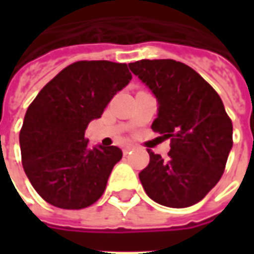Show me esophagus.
Instances as JSON below:
<instances>
[{
	"mask_svg": "<svg viewBox=\"0 0 254 254\" xmlns=\"http://www.w3.org/2000/svg\"><path fill=\"white\" fill-rule=\"evenodd\" d=\"M133 149H134V147H133V145H127V147L124 148V155L130 154V151H133Z\"/></svg>",
	"mask_w": 254,
	"mask_h": 254,
	"instance_id": "obj_1",
	"label": "esophagus"
}]
</instances>
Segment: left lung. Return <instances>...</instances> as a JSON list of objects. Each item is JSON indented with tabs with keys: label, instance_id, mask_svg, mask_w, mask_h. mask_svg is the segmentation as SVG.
I'll return each instance as SVG.
<instances>
[{
	"label": "left lung",
	"instance_id": "8db88e82",
	"mask_svg": "<svg viewBox=\"0 0 254 254\" xmlns=\"http://www.w3.org/2000/svg\"><path fill=\"white\" fill-rule=\"evenodd\" d=\"M129 67L158 100L155 132L171 138L169 156L148 151L138 178L155 202L190 207L202 200L223 174L233 148V124L216 91L185 64L141 60Z\"/></svg>",
	"mask_w": 254,
	"mask_h": 254
}]
</instances>
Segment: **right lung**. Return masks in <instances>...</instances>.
Listing matches in <instances>:
<instances>
[{"instance_id":"right-lung-1","label":"right lung","mask_w":254,"mask_h":254,"mask_svg":"<svg viewBox=\"0 0 254 254\" xmlns=\"http://www.w3.org/2000/svg\"><path fill=\"white\" fill-rule=\"evenodd\" d=\"M130 80L127 64L78 61L36 95L20 130L21 162L31 185L49 204L81 209L103 194L122 151L116 145L89 148L84 133Z\"/></svg>"}]
</instances>
